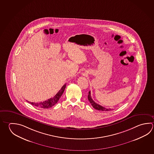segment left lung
I'll return each instance as SVG.
<instances>
[{
  "instance_id": "obj_1",
  "label": "left lung",
  "mask_w": 154,
  "mask_h": 154,
  "mask_svg": "<svg viewBox=\"0 0 154 154\" xmlns=\"http://www.w3.org/2000/svg\"><path fill=\"white\" fill-rule=\"evenodd\" d=\"M88 100L90 101L91 104L92 105L93 107L95 109H98V110H99V111H109L111 110V109H106V108H105V107H103L102 106L98 104V103H95V102L94 101V100H93L92 97H91V92H90V91L88 92Z\"/></svg>"
}]
</instances>
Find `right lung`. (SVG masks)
Masks as SVG:
<instances>
[{
    "mask_svg": "<svg viewBox=\"0 0 154 154\" xmlns=\"http://www.w3.org/2000/svg\"><path fill=\"white\" fill-rule=\"evenodd\" d=\"M66 87V84H64V85L62 87L61 90L59 91L56 95L53 98H51L49 99H48L47 100L43 101V102H40V103H31V102H29V103H31L32 105L35 106L39 107V108H42V109H49L50 107L53 106L54 105H55L59 101L60 97L62 95L63 93L64 92V89Z\"/></svg>",
    "mask_w": 154,
    "mask_h": 154,
    "instance_id": "1",
    "label": "right lung"
}]
</instances>
